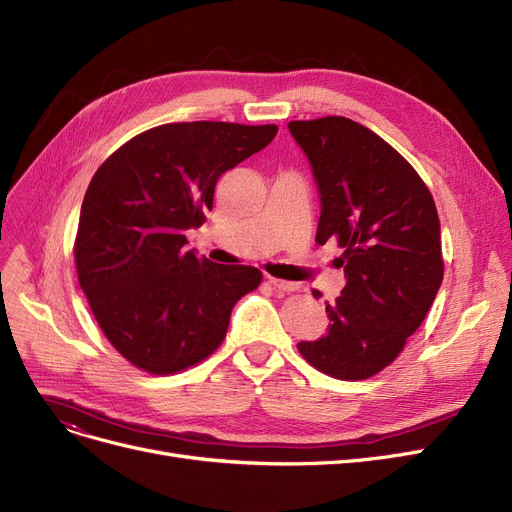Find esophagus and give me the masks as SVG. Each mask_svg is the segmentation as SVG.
<instances>
[{
    "instance_id": "1",
    "label": "esophagus",
    "mask_w": 512,
    "mask_h": 512,
    "mask_svg": "<svg viewBox=\"0 0 512 512\" xmlns=\"http://www.w3.org/2000/svg\"><path fill=\"white\" fill-rule=\"evenodd\" d=\"M270 282H272V287H274V289H278V291H285V293L299 291V285H297V282H289V280L274 278V276H270Z\"/></svg>"
}]
</instances>
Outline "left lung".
<instances>
[{"label": "left lung", "mask_w": 512, "mask_h": 512, "mask_svg": "<svg viewBox=\"0 0 512 512\" xmlns=\"http://www.w3.org/2000/svg\"><path fill=\"white\" fill-rule=\"evenodd\" d=\"M289 130L320 189L316 242L337 240L348 278L335 304H327V335L297 350L335 380H367L403 352L437 297V206L415 168L367 126L327 116L289 122Z\"/></svg>", "instance_id": "left-lung-1"}]
</instances>
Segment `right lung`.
<instances>
[{"label":"right lung","instance_id":"1","mask_svg":"<svg viewBox=\"0 0 512 512\" xmlns=\"http://www.w3.org/2000/svg\"><path fill=\"white\" fill-rule=\"evenodd\" d=\"M276 132V124H162L94 173L75 270L103 335L130 365L170 375L202 363L221 346L236 301L261 285L257 268L221 266L183 244L213 208L217 179Z\"/></svg>","mask_w":512,"mask_h":512}]
</instances>
